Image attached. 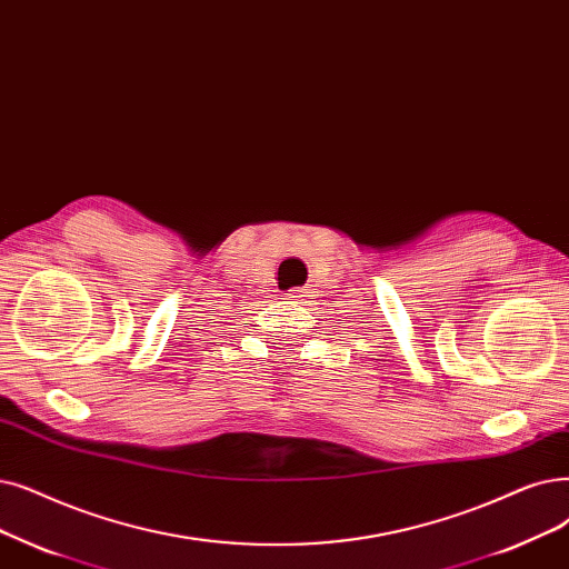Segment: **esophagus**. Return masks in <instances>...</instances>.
Masks as SVG:
<instances>
[{
    "instance_id": "esophagus-1",
    "label": "esophagus",
    "mask_w": 569,
    "mask_h": 569,
    "mask_svg": "<svg viewBox=\"0 0 569 569\" xmlns=\"http://www.w3.org/2000/svg\"><path fill=\"white\" fill-rule=\"evenodd\" d=\"M288 298H290L292 302H298V305H300V302H302V298H305V295H302V290H292V292L288 295Z\"/></svg>"
}]
</instances>
